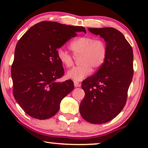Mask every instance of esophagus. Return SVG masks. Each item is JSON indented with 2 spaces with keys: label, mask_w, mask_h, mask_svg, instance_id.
<instances>
[{
  "label": "esophagus",
  "mask_w": 148,
  "mask_h": 148,
  "mask_svg": "<svg viewBox=\"0 0 148 148\" xmlns=\"http://www.w3.org/2000/svg\"><path fill=\"white\" fill-rule=\"evenodd\" d=\"M74 86L75 87H79L81 86V84L79 83V82L77 81H74Z\"/></svg>",
  "instance_id": "esophagus-1"
}]
</instances>
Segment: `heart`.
<instances>
[{"instance_id":"b5f03b06","label":"heart","mask_w":148,"mask_h":148,"mask_svg":"<svg viewBox=\"0 0 148 148\" xmlns=\"http://www.w3.org/2000/svg\"><path fill=\"white\" fill-rule=\"evenodd\" d=\"M70 49L75 56H81V65L73 67L67 73V78L75 81H81L89 75L92 67L94 69L100 68L104 64L108 53L105 41L92 36H82L75 39L70 44ZM57 58L66 67L73 64V57L63 49H58Z\"/></svg>"}]
</instances>
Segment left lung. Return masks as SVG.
I'll return each instance as SVG.
<instances>
[{
	"mask_svg": "<svg viewBox=\"0 0 148 148\" xmlns=\"http://www.w3.org/2000/svg\"><path fill=\"white\" fill-rule=\"evenodd\" d=\"M88 29L104 39L108 53L99 70L82 82L85 96L79 110L86 121L101 124L114 118L125 105L133 76V52L123 34L115 28Z\"/></svg>",
	"mask_w": 148,
	"mask_h": 148,
	"instance_id": "left-lung-1",
	"label": "left lung"
}]
</instances>
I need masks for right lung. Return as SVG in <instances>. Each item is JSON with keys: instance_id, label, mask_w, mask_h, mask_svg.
<instances>
[{"instance_id": "add662e5", "label": "right lung", "mask_w": 148, "mask_h": 148, "mask_svg": "<svg viewBox=\"0 0 148 148\" xmlns=\"http://www.w3.org/2000/svg\"><path fill=\"white\" fill-rule=\"evenodd\" d=\"M80 32L86 33L83 27L41 21L32 26L17 42L11 71L13 94L31 117L38 120L53 117L59 110L61 101L73 90L71 80L56 81L64 74L57 49Z\"/></svg>"}]
</instances>
